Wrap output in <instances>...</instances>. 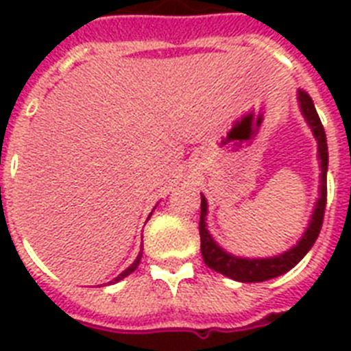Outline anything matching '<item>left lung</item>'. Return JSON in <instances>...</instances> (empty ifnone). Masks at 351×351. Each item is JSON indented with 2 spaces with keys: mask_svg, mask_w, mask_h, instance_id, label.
<instances>
[{
  "mask_svg": "<svg viewBox=\"0 0 351 351\" xmlns=\"http://www.w3.org/2000/svg\"><path fill=\"white\" fill-rule=\"evenodd\" d=\"M299 106L302 117L306 118L308 125L313 131V136L317 140V149H319V160H321V195L315 204L313 215L308 228H306L302 239L291 247V250L284 251L282 255L269 256V258H240L234 256L228 251H224L213 237L209 234L206 228V215H208V200L202 195V204H200V251H202V258L206 266L215 269V271L222 273L226 277L239 280V282H264L269 278H275L282 273L289 271L291 267L299 264L311 245L315 244L317 237L321 233L322 220H324V209H326V173H328V143H326V132L321 123V118L317 114L315 106L311 96L306 90L299 89Z\"/></svg>",
  "mask_w": 351,
  "mask_h": 351,
  "instance_id": "obj_1",
  "label": "left lung"
}]
</instances>
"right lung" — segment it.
Listing matches in <instances>:
<instances>
[{
    "label": "right lung",
    "instance_id": "obj_1",
    "mask_svg": "<svg viewBox=\"0 0 351 351\" xmlns=\"http://www.w3.org/2000/svg\"><path fill=\"white\" fill-rule=\"evenodd\" d=\"M140 258H142V250H140V253H138L136 261L132 262L131 266L127 267L125 271H123V273H120V275H118V277L114 278V282H118V280H121V278H123V277H127V275H131V273L134 271V269H136V267H138V264H140Z\"/></svg>",
    "mask_w": 351,
    "mask_h": 351
}]
</instances>
